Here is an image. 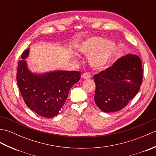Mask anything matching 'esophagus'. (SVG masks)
Here are the masks:
<instances>
[{
  "label": "esophagus",
  "instance_id": "1",
  "mask_svg": "<svg viewBox=\"0 0 156 156\" xmlns=\"http://www.w3.org/2000/svg\"><path fill=\"white\" fill-rule=\"evenodd\" d=\"M82 77L84 79H88L91 78V75L89 74L88 73H84V74L82 75Z\"/></svg>",
  "mask_w": 156,
  "mask_h": 156
}]
</instances>
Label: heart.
Here are the masks:
<instances>
[{
    "mask_svg": "<svg viewBox=\"0 0 156 156\" xmlns=\"http://www.w3.org/2000/svg\"><path fill=\"white\" fill-rule=\"evenodd\" d=\"M78 51L84 55H90L88 60L94 68L107 65L117 50V45L111 40H105L101 37H92L78 45Z\"/></svg>",
    "mask_w": 156,
    "mask_h": 156,
    "instance_id": "b5f03b06",
    "label": "heart"
}]
</instances>
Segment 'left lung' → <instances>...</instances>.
Here are the masks:
<instances>
[{
  "instance_id": "1",
  "label": "left lung",
  "mask_w": 156,
  "mask_h": 156,
  "mask_svg": "<svg viewBox=\"0 0 156 156\" xmlns=\"http://www.w3.org/2000/svg\"><path fill=\"white\" fill-rule=\"evenodd\" d=\"M94 101L105 112L121 110L140 90L143 69L137 55L127 54L94 76Z\"/></svg>"
}]
</instances>
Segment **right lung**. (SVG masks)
Listing matches in <instances>:
<instances>
[{
	"instance_id": "obj_1",
	"label": "right lung",
	"mask_w": 156,
	"mask_h": 156,
	"mask_svg": "<svg viewBox=\"0 0 156 156\" xmlns=\"http://www.w3.org/2000/svg\"><path fill=\"white\" fill-rule=\"evenodd\" d=\"M29 49L23 52L19 62L16 82L25 104L31 111L45 118L57 115L68 98L69 91L80 78L77 71H54L34 74L24 59Z\"/></svg>"
}]
</instances>
